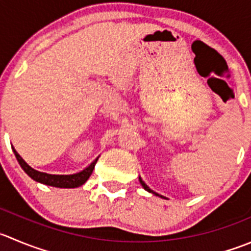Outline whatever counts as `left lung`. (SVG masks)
I'll return each mask as SVG.
<instances>
[{
	"label": "left lung",
	"mask_w": 251,
	"mask_h": 251,
	"mask_svg": "<svg viewBox=\"0 0 251 251\" xmlns=\"http://www.w3.org/2000/svg\"><path fill=\"white\" fill-rule=\"evenodd\" d=\"M138 180H140L141 185H142V186H143V189H145V190H146V191H148V193L153 194V195H155V196H159V198H162V199H165V198H164V196L159 195V194H157V193H154V191H153V190H151L150 187H148V186H147V185H146V182H145V181H143V180H142V179H141V176H138Z\"/></svg>",
	"instance_id": "obj_1"
}]
</instances>
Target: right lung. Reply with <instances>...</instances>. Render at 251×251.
Segmentation results:
<instances>
[{"mask_svg":"<svg viewBox=\"0 0 251 251\" xmlns=\"http://www.w3.org/2000/svg\"><path fill=\"white\" fill-rule=\"evenodd\" d=\"M12 150H13L14 155H16L17 160H18L22 169H23L31 179L35 180V181L38 182H41V184L49 185V186L65 187V189H74V187H78L81 186V185H83L84 182L88 180V177L91 176L92 173H93L96 163L99 158L97 157L88 167H86L83 170H81V172L78 173H74V174H50V173L39 172V170L31 168L30 165L18 154V152L14 150V147H12Z\"/></svg>","mask_w":251,"mask_h":251,"instance_id":"add662e5","label":"right lung"}]
</instances>
